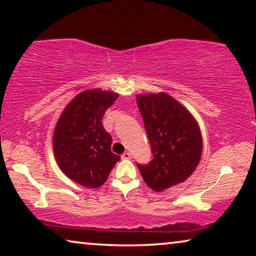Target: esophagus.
Returning a JSON list of instances; mask_svg holds the SVG:
<instances>
[{"label":"esophagus","mask_w":256,"mask_h":256,"mask_svg":"<svg viewBox=\"0 0 256 256\" xmlns=\"http://www.w3.org/2000/svg\"><path fill=\"white\" fill-rule=\"evenodd\" d=\"M131 157H132V154L128 152V151H126V152H124L123 154H122V159L123 160H128V159H131Z\"/></svg>","instance_id":"1"}]
</instances>
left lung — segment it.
Listing matches in <instances>:
<instances>
[{"label":"left lung","instance_id":"left-lung-1","mask_svg":"<svg viewBox=\"0 0 256 256\" xmlns=\"http://www.w3.org/2000/svg\"><path fill=\"white\" fill-rule=\"evenodd\" d=\"M138 110L154 159L138 164L146 184L156 192L184 182L202 154V134L196 120L168 94H138Z\"/></svg>","mask_w":256,"mask_h":256}]
</instances>
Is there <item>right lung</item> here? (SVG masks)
I'll return each instance as SVG.
<instances>
[{
	"label": "right lung",
	"instance_id": "obj_1",
	"mask_svg": "<svg viewBox=\"0 0 256 256\" xmlns=\"http://www.w3.org/2000/svg\"><path fill=\"white\" fill-rule=\"evenodd\" d=\"M118 97V94L102 89L84 90L68 104L56 123V162L68 178L84 188L102 186L120 159L110 151L112 136L102 122Z\"/></svg>",
	"mask_w": 256,
	"mask_h": 256
}]
</instances>
